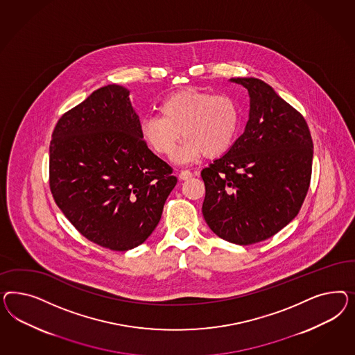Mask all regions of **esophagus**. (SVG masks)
Returning a JSON list of instances; mask_svg holds the SVG:
<instances>
[{
    "label": "esophagus",
    "instance_id": "obj_1",
    "mask_svg": "<svg viewBox=\"0 0 355 355\" xmlns=\"http://www.w3.org/2000/svg\"><path fill=\"white\" fill-rule=\"evenodd\" d=\"M193 175V173L190 172V171H181V172L178 173V177H180V180H182V181H186V180L191 178Z\"/></svg>",
    "mask_w": 355,
    "mask_h": 355
}]
</instances>
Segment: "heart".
I'll return each instance as SVG.
<instances>
[{
	"label": "heart",
	"mask_w": 355,
	"mask_h": 355,
	"mask_svg": "<svg viewBox=\"0 0 355 355\" xmlns=\"http://www.w3.org/2000/svg\"><path fill=\"white\" fill-rule=\"evenodd\" d=\"M160 116L140 122V137L160 156H171L181 139L180 162H193L202 153L217 157L234 143L241 125V107L226 94L214 95L199 88H183L165 97Z\"/></svg>",
	"instance_id": "obj_1"
}]
</instances>
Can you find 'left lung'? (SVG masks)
Wrapping results in <instances>:
<instances>
[{"mask_svg":"<svg viewBox=\"0 0 355 355\" xmlns=\"http://www.w3.org/2000/svg\"><path fill=\"white\" fill-rule=\"evenodd\" d=\"M248 88L245 132L202 171L207 225L236 245L279 233L298 215L311 181V134L301 113L257 78L230 79Z\"/></svg>","mask_w":355,"mask_h":355,"instance_id":"8db88e82","label":"left lung"}]
</instances>
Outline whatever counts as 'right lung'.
Wrapping results in <instances>:
<instances>
[{"instance_id":"1","label":"right lung","mask_w":355,"mask_h":355,"mask_svg":"<svg viewBox=\"0 0 355 355\" xmlns=\"http://www.w3.org/2000/svg\"><path fill=\"white\" fill-rule=\"evenodd\" d=\"M130 91L107 85L58 119L49 146V187L88 241L113 251L141 245L162 218L177 178L147 147Z\"/></svg>"}]
</instances>
